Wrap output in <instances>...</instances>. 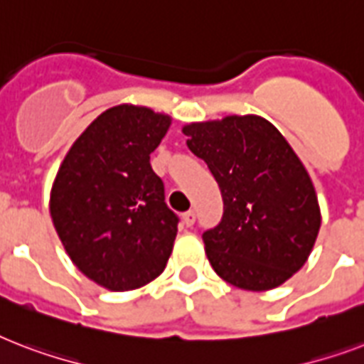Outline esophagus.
I'll use <instances>...</instances> for the list:
<instances>
[{
	"mask_svg": "<svg viewBox=\"0 0 364 364\" xmlns=\"http://www.w3.org/2000/svg\"><path fill=\"white\" fill-rule=\"evenodd\" d=\"M183 223L187 225V227H193L194 223H196V211L191 210L187 213H183Z\"/></svg>",
	"mask_w": 364,
	"mask_h": 364,
	"instance_id": "esophagus-1",
	"label": "esophagus"
}]
</instances>
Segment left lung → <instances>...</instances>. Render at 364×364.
<instances>
[{"label":"left lung","instance_id":"1","mask_svg":"<svg viewBox=\"0 0 364 364\" xmlns=\"http://www.w3.org/2000/svg\"><path fill=\"white\" fill-rule=\"evenodd\" d=\"M183 134L221 188V223L202 234L217 276L245 291L279 287L304 266L321 227L300 159L257 115L193 122Z\"/></svg>","mask_w":364,"mask_h":364}]
</instances>
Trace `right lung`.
<instances>
[{"label":"right lung","mask_w":364,"mask_h":364,"mask_svg":"<svg viewBox=\"0 0 364 364\" xmlns=\"http://www.w3.org/2000/svg\"><path fill=\"white\" fill-rule=\"evenodd\" d=\"M171 119L139 105L104 111L65 154L50 217L73 264L109 291L139 289L170 259L179 217L151 168Z\"/></svg>","instance_id":"1"}]
</instances>
